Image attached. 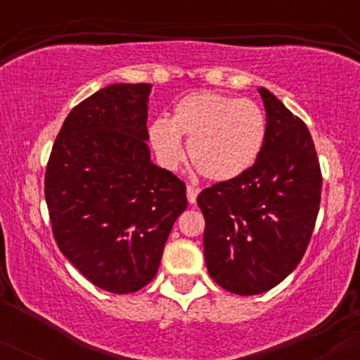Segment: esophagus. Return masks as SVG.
Wrapping results in <instances>:
<instances>
[{
	"label": "esophagus",
	"mask_w": 360,
	"mask_h": 360,
	"mask_svg": "<svg viewBox=\"0 0 360 360\" xmlns=\"http://www.w3.org/2000/svg\"><path fill=\"white\" fill-rule=\"evenodd\" d=\"M198 194H200V189L194 188V186H188V189H186V196H188V201L189 203H196V198Z\"/></svg>",
	"instance_id": "obj_1"
}]
</instances>
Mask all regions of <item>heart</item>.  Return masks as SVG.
Masks as SVG:
<instances>
[{
    "label": "heart",
    "mask_w": 360,
    "mask_h": 360,
    "mask_svg": "<svg viewBox=\"0 0 360 360\" xmlns=\"http://www.w3.org/2000/svg\"><path fill=\"white\" fill-rule=\"evenodd\" d=\"M266 137L267 117L257 103L214 91L186 94L169 122L155 120L148 128V140L162 166H179L184 157L181 139H186L193 166L217 183L249 171L262 154Z\"/></svg>",
    "instance_id": "heart-1"
}]
</instances>
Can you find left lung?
Returning <instances> with one entry per match:
<instances>
[{
	"label": "left lung",
	"instance_id": "left-lung-1",
	"mask_svg": "<svg viewBox=\"0 0 360 360\" xmlns=\"http://www.w3.org/2000/svg\"><path fill=\"white\" fill-rule=\"evenodd\" d=\"M267 117L262 154L235 179L198 196L205 262L218 286L260 295L296 269L320 210L321 171L308 127L271 91L259 88Z\"/></svg>",
	"mask_w": 360,
	"mask_h": 360
}]
</instances>
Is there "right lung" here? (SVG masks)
Listing matches in <instances>:
<instances>
[{"label":"right lung","instance_id":"obj_1","mask_svg":"<svg viewBox=\"0 0 360 360\" xmlns=\"http://www.w3.org/2000/svg\"><path fill=\"white\" fill-rule=\"evenodd\" d=\"M152 84H111L65 118L45 171V201L62 254L94 286L128 295L155 278L188 206L179 177L150 160Z\"/></svg>","mask_w":360,"mask_h":360}]
</instances>
